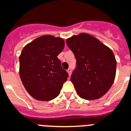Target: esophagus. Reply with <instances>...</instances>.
Here are the masks:
<instances>
[{
  "instance_id": "esophagus-1",
  "label": "esophagus",
  "mask_w": 131,
  "mask_h": 131,
  "mask_svg": "<svg viewBox=\"0 0 131 131\" xmlns=\"http://www.w3.org/2000/svg\"><path fill=\"white\" fill-rule=\"evenodd\" d=\"M67 72H68V74H69V77H71V72H72V70H71V69H70V68H69V69L67 70Z\"/></svg>"
}]
</instances>
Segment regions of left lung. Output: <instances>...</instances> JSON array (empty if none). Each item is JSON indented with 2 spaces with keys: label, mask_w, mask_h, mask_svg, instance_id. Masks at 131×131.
Returning <instances> with one entry per match:
<instances>
[{
  "label": "left lung",
  "mask_w": 131,
  "mask_h": 131,
  "mask_svg": "<svg viewBox=\"0 0 131 131\" xmlns=\"http://www.w3.org/2000/svg\"><path fill=\"white\" fill-rule=\"evenodd\" d=\"M67 44L77 59L71 81L78 95L95 100L105 95L116 76V60L111 49L87 33L67 38Z\"/></svg>",
  "instance_id": "obj_1"
}]
</instances>
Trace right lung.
<instances>
[{
  "mask_svg": "<svg viewBox=\"0 0 131 131\" xmlns=\"http://www.w3.org/2000/svg\"><path fill=\"white\" fill-rule=\"evenodd\" d=\"M64 47L62 38L47 35L23 48L19 57L20 77L25 89L35 99L52 100L67 81L69 74L57 58Z\"/></svg>",
  "mask_w": 131,
  "mask_h": 131,
  "instance_id": "add662e5",
  "label": "right lung"
}]
</instances>
